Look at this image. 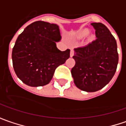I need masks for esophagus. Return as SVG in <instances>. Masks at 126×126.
Masks as SVG:
<instances>
[{
	"label": "esophagus",
	"instance_id": "esophagus-1",
	"mask_svg": "<svg viewBox=\"0 0 126 126\" xmlns=\"http://www.w3.org/2000/svg\"><path fill=\"white\" fill-rule=\"evenodd\" d=\"M74 54H75L74 49H70V57H72V56H74Z\"/></svg>",
	"mask_w": 126,
	"mask_h": 126
}]
</instances>
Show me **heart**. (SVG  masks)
Instances as JSON below:
<instances>
[{"mask_svg":"<svg viewBox=\"0 0 126 126\" xmlns=\"http://www.w3.org/2000/svg\"><path fill=\"white\" fill-rule=\"evenodd\" d=\"M87 33H88V32H87L86 31H84L81 33V34H82V35H86Z\"/></svg>","mask_w":126,"mask_h":126,"instance_id":"1","label":"heart"}]
</instances>
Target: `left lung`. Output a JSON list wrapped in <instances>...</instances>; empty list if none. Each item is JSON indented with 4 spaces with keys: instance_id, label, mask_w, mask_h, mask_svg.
I'll use <instances>...</instances> for the list:
<instances>
[{
    "instance_id": "8db88e82",
    "label": "left lung",
    "mask_w": 126,
    "mask_h": 126,
    "mask_svg": "<svg viewBox=\"0 0 126 126\" xmlns=\"http://www.w3.org/2000/svg\"><path fill=\"white\" fill-rule=\"evenodd\" d=\"M96 39L75 48V65L71 74L77 88L95 92L105 87L114 75L119 54L114 37L102 23H92Z\"/></svg>"
}]
</instances>
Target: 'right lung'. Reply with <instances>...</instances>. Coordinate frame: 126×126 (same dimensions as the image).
Here are the masks:
<instances>
[{"mask_svg":"<svg viewBox=\"0 0 126 126\" xmlns=\"http://www.w3.org/2000/svg\"><path fill=\"white\" fill-rule=\"evenodd\" d=\"M59 26L43 21L28 25L19 35L12 59L16 76L30 86H42L51 80L55 70L70 57V49L61 51Z\"/></svg>","mask_w":126,"mask_h":126,"instance_id":"1","label":"right lung"}]
</instances>
